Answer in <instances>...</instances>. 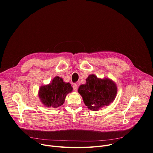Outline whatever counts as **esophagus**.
I'll use <instances>...</instances> for the list:
<instances>
[{"instance_id": "obj_1", "label": "esophagus", "mask_w": 153, "mask_h": 153, "mask_svg": "<svg viewBox=\"0 0 153 153\" xmlns=\"http://www.w3.org/2000/svg\"><path fill=\"white\" fill-rule=\"evenodd\" d=\"M73 89H74V91H77V89H78V85H77V84H74V85H73Z\"/></svg>"}]
</instances>
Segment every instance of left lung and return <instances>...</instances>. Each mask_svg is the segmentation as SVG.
<instances>
[{
  "mask_svg": "<svg viewBox=\"0 0 153 153\" xmlns=\"http://www.w3.org/2000/svg\"><path fill=\"white\" fill-rule=\"evenodd\" d=\"M117 92V87L114 81L109 78H98L94 74L89 75L86 83L78 88L85 105L93 111L109 105L115 99Z\"/></svg>",
  "mask_w": 153,
  "mask_h": 153,
  "instance_id": "left-lung-1",
  "label": "left lung"
}]
</instances>
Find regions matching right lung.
<instances>
[{
    "instance_id": "1",
    "label": "right lung",
    "mask_w": 153,
    "mask_h": 153,
    "mask_svg": "<svg viewBox=\"0 0 153 153\" xmlns=\"http://www.w3.org/2000/svg\"><path fill=\"white\" fill-rule=\"evenodd\" d=\"M72 89L70 83L63 82L62 78L57 76L50 84L40 87L39 97L45 106L56 108L64 103L66 95Z\"/></svg>"
}]
</instances>
